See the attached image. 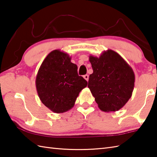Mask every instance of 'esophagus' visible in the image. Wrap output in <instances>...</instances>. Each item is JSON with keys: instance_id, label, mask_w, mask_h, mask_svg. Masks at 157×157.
Masks as SVG:
<instances>
[{"instance_id": "obj_1", "label": "esophagus", "mask_w": 157, "mask_h": 157, "mask_svg": "<svg viewBox=\"0 0 157 157\" xmlns=\"http://www.w3.org/2000/svg\"><path fill=\"white\" fill-rule=\"evenodd\" d=\"M83 78H84L86 80V81H88V80H89V75H85L83 76Z\"/></svg>"}]
</instances>
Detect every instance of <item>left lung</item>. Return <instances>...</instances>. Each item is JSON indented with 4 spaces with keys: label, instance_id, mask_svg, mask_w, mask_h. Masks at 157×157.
<instances>
[{
    "label": "left lung",
    "instance_id": "1",
    "mask_svg": "<svg viewBox=\"0 0 157 157\" xmlns=\"http://www.w3.org/2000/svg\"><path fill=\"white\" fill-rule=\"evenodd\" d=\"M94 72L88 87L104 112H115L126 104L132 95L135 82L133 70L119 53L108 49L100 56H89Z\"/></svg>",
    "mask_w": 157,
    "mask_h": 157
}]
</instances>
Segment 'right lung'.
I'll list each match as a JSON object with an SVG mask.
<instances>
[{"label":"right lung","mask_w":157,"mask_h":157,"mask_svg":"<svg viewBox=\"0 0 157 157\" xmlns=\"http://www.w3.org/2000/svg\"><path fill=\"white\" fill-rule=\"evenodd\" d=\"M78 67L71 57L59 49L52 51L41 63L36 77V87L42 103L55 113H63L75 105L87 82L78 76Z\"/></svg>","instance_id":"1"}]
</instances>
